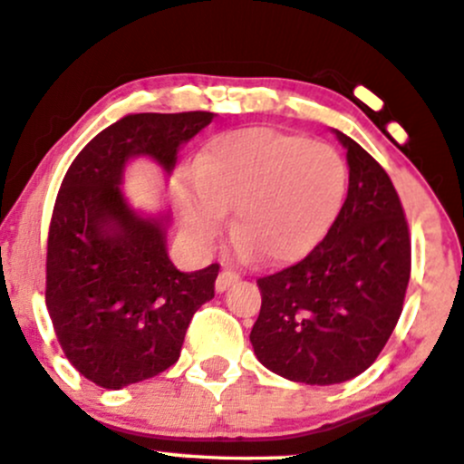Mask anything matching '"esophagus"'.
Here are the masks:
<instances>
[{
	"instance_id": "esophagus-1",
	"label": "esophagus",
	"mask_w": 464,
	"mask_h": 464,
	"mask_svg": "<svg viewBox=\"0 0 464 464\" xmlns=\"http://www.w3.org/2000/svg\"><path fill=\"white\" fill-rule=\"evenodd\" d=\"M237 280H239V274L237 272H233V269H222L218 278H216V291H218V293L227 291L228 286L236 285Z\"/></svg>"
}]
</instances>
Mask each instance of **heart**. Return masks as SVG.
Here are the masks:
<instances>
[{
  "label": "heart",
  "instance_id": "obj_1",
  "mask_svg": "<svg viewBox=\"0 0 464 464\" xmlns=\"http://www.w3.org/2000/svg\"><path fill=\"white\" fill-rule=\"evenodd\" d=\"M195 192H179L192 239L209 244L225 212L244 255L289 263L314 248L343 208L349 169L336 148L272 128L216 137L192 167Z\"/></svg>",
  "mask_w": 464,
  "mask_h": 464
}]
</instances>
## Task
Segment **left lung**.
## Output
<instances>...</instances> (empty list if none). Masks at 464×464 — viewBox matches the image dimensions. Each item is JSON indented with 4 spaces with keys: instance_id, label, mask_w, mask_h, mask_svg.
<instances>
[{
    "instance_id": "left-lung-1",
    "label": "left lung",
    "mask_w": 464,
    "mask_h": 464,
    "mask_svg": "<svg viewBox=\"0 0 464 464\" xmlns=\"http://www.w3.org/2000/svg\"><path fill=\"white\" fill-rule=\"evenodd\" d=\"M349 190L327 231L300 263L256 280L261 313L250 343L263 366L306 385L357 377L401 319L411 276V237L385 169L353 139Z\"/></svg>"
}]
</instances>
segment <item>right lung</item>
<instances>
[{
    "instance_id": "right-lung-1",
    "label": "right lung",
    "mask_w": 464,
    "mask_h": 464,
    "mask_svg": "<svg viewBox=\"0 0 464 464\" xmlns=\"http://www.w3.org/2000/svg\"><path fill=\"white\" fill-rule=\"evenodd\" d=\"M214 113H134L96 134L70 164L46 239V310L68 362L107 390L156 377L179 360L192 314L214 297L220 266L179 272L169 216L143 218L121 195L130 158L171 173L178 151Z\"/></svg>"
}]
</instances>
